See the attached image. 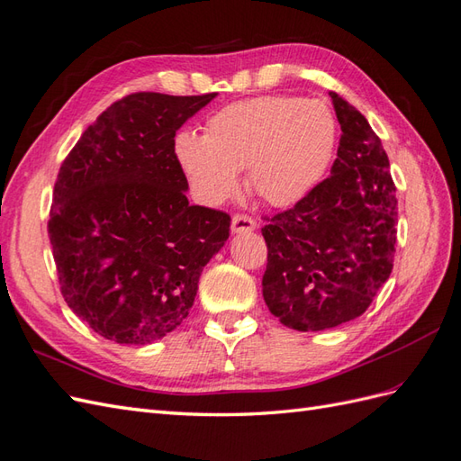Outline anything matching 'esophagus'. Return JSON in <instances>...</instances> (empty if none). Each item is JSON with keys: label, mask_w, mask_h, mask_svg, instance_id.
Masks as SVG:
<instances>
[{"label": "esophagus", "mask_w": 461, "mask_h": 461, "mask_svg": "<svg viewBox=\"0 0 461 461\" xmlns=\"http://www.w3.org/2000/svg\"><path fill=\"white\" fill-rule=\"evenodd\" d=\"M256 229V221L249 215H242V212H239V215L232 217V232H250Z\"/></svg>", "instance_id": "34e87169"}]
</instances>
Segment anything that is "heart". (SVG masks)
Instances as JSON below:
<instances>
[{"instance_id":"heart-1","label":"heart","mask_w":461,"mask_h":461,"mask_svg":"<svg viewBox=\"0 0 461 461\" xmlns=\"http://www.w3.org/2000/svg\"><path fill=\"white\" fill-rule=\"evenodd\" d=\"M339 122L322 99L266 95L219 109L205 134L179 132L174 150L199 201L222 203L249 167L250 192L289 207L315 189L334 158Z\"/></svg>"}]
</instances>
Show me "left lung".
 I'll list each match as a JSON object with an SVG mask.
<instances>
[{
	"instance_id": "obj_1",
	"label": "left lung",
	"mask_w": 461,
	"mask_h": 461,
	"mask_svg": "<svg viewBox=\"0 0 461 461\" xmlns=\"http://www.w3.org/2000/svg\"><path fill=\"white\" fill-rule=\"evenodd\" d=\"M340 142L330 176L267 221L262 294L285 327L324 330L366 312L393 269L397 187L367 119L330 92Z\"/></svg>"
}]
</instances>
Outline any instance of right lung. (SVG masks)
Instances as JSON below:
<instances>
[{
  "instance_id": "add662e5",
  "label": "right lung",
  "mask_w": 461,
  "mask_h": 461,
  "mask_svg": "<svg viewBox=\"0 0 461 461\" xmlns=\"http://www.w3.org/2000/svg\"><path fill=\"white\" fill-rule=\"evenodd\" d=\"M217 94H131L60 166L49 237L64 301L117 344H149L189 315L199 276L229 239L227 212L189 205L176 131Z\"/></svg>"
}]
</instances>
